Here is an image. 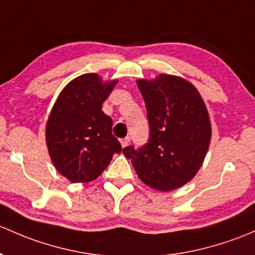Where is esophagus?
Instances as JSON below:
<instances>
[{
    "label": "esophagus",
    "instance_id": "34e87169",
    "mask_svg": "<svg viewBox=\"0 0 255 255\" xmlns=\"http://www.w3.org/2000/svg\"><path fill=\"white\" fill-rule=\"evenodd\" d=\"M129 141H130L129 136H127V138L121 139V145H122V148H126V146H127L128 144H129Z\"/></svg>",
    "mask_w": 255,
    "mask_h": 255
}]
</instances>
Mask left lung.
<instances>
[{
    "mask_svg": "<svg viewBox=\"0 0 255 255\" xmlns=\"http://www.w3.org/2000/svg\"><path fill=\"white\" fill-rule=\"evenodd\" d=\"M148 111L150 138L143 148L123 149L139 178L170 192L188 183L202 167L211 139L208 109L197 88L171 74L136 80Z\"/></svg>",
    "mask_w": 255,
    "mask_h": 255,
    "instance_id": "8db88e82",
    "label": "left lung"
}]
</instances>
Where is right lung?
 I'll list each match as a JSON object with an SVG mask.
<instances>
[{"instance_id":"obj_1","label":"right lung","mask_w":255,"mask_h":255,"mask_svg":"<svg viewBox=\"0 0 255 255\" xmlns=\"http://www.w3.org/2000/svg\"><path fill=\"white\" fill-rule=\"evenodd\" d=\"M119 80L99 74L77 77L63 88L46 123V145L53 166L73 183L98 178L122 146L112 120L101 110Z\"/></svg>"}]
</instances>
